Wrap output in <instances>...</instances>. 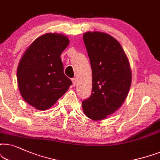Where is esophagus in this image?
<instances>
[{"instance_id": "esophagus-1", "label": "esophagus", "mask_w": 160, "mask_h": 160, "mask_svg": "<svg viewBox=\"0 0 160 160\" xmlns=\"http://www.w3.org/2000/svg\"><path fill=\"white\" fill-rule=\"evenodd\" d=\"M72 84H73V86H75L76 84H77V79L76 78H72Z\"/></svg>"}]
</instances>
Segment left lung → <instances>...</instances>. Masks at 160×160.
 Returning a JSON list of instances; mask_svg holds the SVG:
<instances>
[{
	"label": "left lung",
	"instance_id": "obj_1",
	"mask_svg": "<svg viewBox=\"0 0 160 160\" xmlns=\"http://www.w3.org/2000/svg\"><path fill=\"white\" fill-rule=\"evenodd\" d=\"M83 41L92 70V91L82 102L87 117L94 121L105 118L121 107L132 81L130 66L119 42L102 32H87Z\"/></svg>",
	"mask_w": 160,
	"mask_h": 160
}]
</instances>
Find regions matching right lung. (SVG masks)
<instances>
[{
  "label": "right lung",
  "mask_w": 160,
  "mask_h": 160,
  "mask_svg": "<svg viewBox=\"0 0 160 160\" xmlns=\"http://www.w3.org/2000/svg\"><path fill=\"white\" fill-rule=\"evenodd\" d=\"M65 36L47 33L25 51L18 68L19 90L27 103L44 110L54 105L72 84L63 73L61 54L69 44Z\"/></svg>",
  "instance_id": "1"
}]
</instances>
